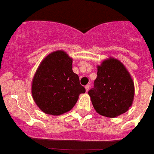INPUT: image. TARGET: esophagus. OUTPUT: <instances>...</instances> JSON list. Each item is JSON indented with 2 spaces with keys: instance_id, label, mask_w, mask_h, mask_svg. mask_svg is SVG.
<instances>
[{
  "instance_id": "esophagus-1",
  "label": "esophagus",
  "mask_w": 154,
  "mask_h": 154,
  "mask_svg": "<svg viewBox=\"0 0 154 154\" xmlns=\"http://www.w3.org/2000/svg\"><path fill=\"white\" fill-rule=\"evenodd\" d=\"M89 88H90V85H87L86 86H85V89H86V91H88Z\"/></svg>"
}]
</instances>
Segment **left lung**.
Masks as SVG:
<instances>
[{"mask_svg":"<svg viewBox=\"0 0 154 154\" xmlns=\"http://www.w3.org/2000/svg\"><path fill=\"white\" fill-rule=\"evenodd\" d=\"M88 95L99 114L116 117L128 110L132 104L134 83L125 66L111 58L98 66L94 88L89 90Z\"/></svg>","mask_w":154,"mask_h":154,"instance_id":"1","label":"left lung"}]
</instances>
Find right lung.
Masks as SVG:
<instances>
[{"mask_svg": "<svg viewBox=\"0 0 154 154\" xmlns=\"http://www.w3.org/2000/svg\"><path fill=\"white\" fill-rule=\"evenodd\" d=\"M73 59L63 51H54L37 68L32 83V95L45 113L61 115L70 110L78 96L85 92L78 75L72 69Z\"/></svg>", "mask_w": 154, "mask_h": 154, "instance_id": "1", "label": "right lung"}]
</instances>
